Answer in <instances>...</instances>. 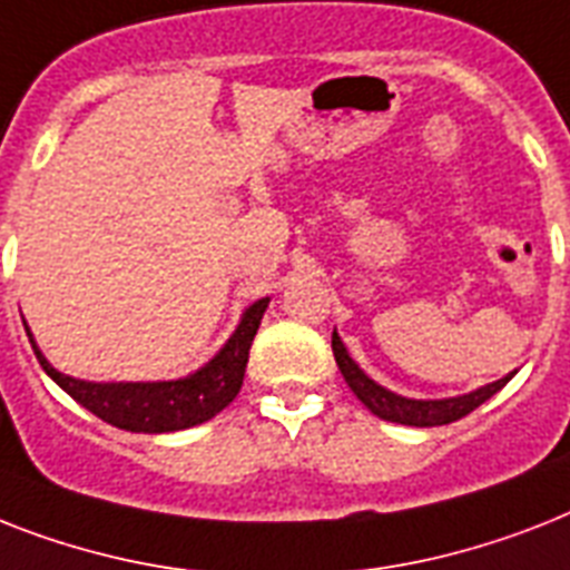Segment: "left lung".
Segmentation results:
<instances>
[{
	"mask_svg": "<svg viewBox=\"0 0 570 570\" xmlns=\"http://www.w3.org/2000/svg\"><path fill=\"white\" fill-rule=\"evenodd\" d=\"M333 357H336V365H340L342 377L351 386V392L363 401L368 410H372L377 419L383 421H395V424H406V428H439V424H451V421L469 415L471 410H478L483 401L501 392L507 383L512 381V374L501 377V381L485 383L480 390L465 392V395L456 397H433V401H421V397H404L397 392L386 390L381 383H374L368 374L360 368L354 360H351L345 342L340 340V333L333 331Z\"/></svg>",
	"mask_w": 570,
	"mask_h": 570,
	"instance_id": "8db88e82",
	"label": "left lung"
}]
</instances>
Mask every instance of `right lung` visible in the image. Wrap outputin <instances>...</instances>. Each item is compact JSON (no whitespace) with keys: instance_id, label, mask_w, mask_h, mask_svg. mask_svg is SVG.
Here are the masks:
<instances>
[{"instance_id":"1","label":"right lung","mask_w":570,"mask_h":570,"mask_svg":"<svg viewBox=\"0 0 570 570\" xmlns=\"http://www.w3.org/2000/svg\"><path fill=\"white\" fill-rule=\"evenodd\" d=\"M266 307H269V298L254 301L252 307H245L237 331L230 333V340L213 354V360H207L202 368H196L187 377H178V381H78V377L58 372L43 357V351L37 348L29 327H26V333H29L31 348L43 365V372L92 415H99L101 421H108L119 430H131V433H175V430L205 424L237 397L254 333L261 327Z\"/></svg>"}]
</instances>
